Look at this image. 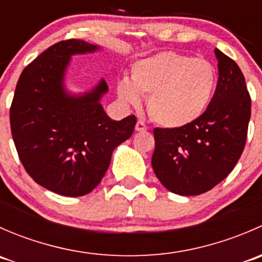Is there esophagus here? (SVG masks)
I'll return each instance as SVG.
<instances>
[{
	"label": "esophagus",
	"instance_id": "34e87169",
	"mask_svg": "<svg viewBox=\"0 0 262 262\" xmlns=\"http://www.w3.org/2000/svg\"><path fill=\"white\" fill-rule=\"evenodd\" d=\"M136 130H137V132H144V130H147L146 123H144V121H142V120L137 121V124H136Z\"/></svg>",
	"mask_w": 262,
	"mask_h": 262
}]
</instances>
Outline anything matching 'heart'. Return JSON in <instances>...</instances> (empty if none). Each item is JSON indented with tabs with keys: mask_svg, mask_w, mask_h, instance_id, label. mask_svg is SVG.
Listing matches in <instances>:
<instances>
[{
	"mask_svg": "<svg viewBox=\"0 0 262 262\" xmlns=\"http://www.w3.org/2000/svg\"><path fill=\"white\" fill-rule=\"evenodd\" d=\"M215 68L204 58L161 52L132 66L130 81L121 78L116 94L125 104L139 106L148 95V112L165 128L190 125L205 113L216 89Z\"/></svg>",
	"mask_w": 262,
	"mask_h": 262,
	"instance_id": "heart-1",
	"label": "heart"
}]
</instances>
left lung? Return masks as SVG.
I'll list each match as a JSON object with an SVG mask.
<instances>
[{"label": "left lung", "mask_w": 262, "mask_h": 262, "mask_svg": "<svg viewBox=\"0 0 262 262\" xmlns=\"http://www.w3.org/2000/svg\"><path fill=\"white\" fill-rule=\"evenodd\" d=\"M218 83L205 113L184 128H156L152 167L161 184L175 194L207 192L238 162L247 138L251 99L244 73L219 49Z\"/></svg>", "instance_id": "8db88e82"}]
</instances>
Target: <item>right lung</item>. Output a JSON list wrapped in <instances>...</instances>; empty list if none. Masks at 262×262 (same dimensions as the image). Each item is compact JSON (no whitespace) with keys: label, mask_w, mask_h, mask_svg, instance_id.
I'll return each instance as SVG.
<instances>
[{"label":"right lung","mask_w":262,"mask_h":262,"mask_svg":"<svg viewBox=\"0 0 262 262\" xmlns=\"http://www.w3.org/2000/svg\"><path fill=\"white\" fill-rule=\"evenodd\" d=\"M100 47L70 39L44 50L21 73L10 109L15 147L26 172L55 194L82 196L100 184L113 150L130 138L137 118L116 121L101 105L104 78L90 91L73 95L64 77L72 55Z\"/></svg>","instance_id":"1"}]
</instances>
